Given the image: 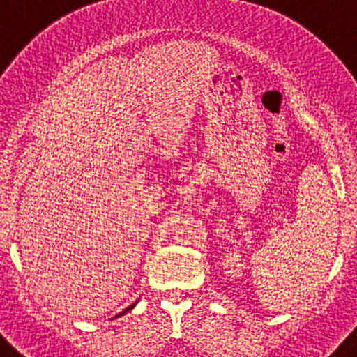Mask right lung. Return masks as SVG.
<instances>
[{"label":"right lung","mask_w":357,"mask_h":357,"mask_svg":"<svg viewBox=\"0 0 357 357\" xmlns=\"http://www.w3.org/2000/svg\"><path fill=\"white\" fill-rule=\"evenodd\" d=\"M134 305H135V304H132V305H130V307H127V309H125V311H123V313H121V314H125V313H127V311H130V309H132V307H134Z\"/></svg>","instance_id":"right-lung-1"}]
</instances>
